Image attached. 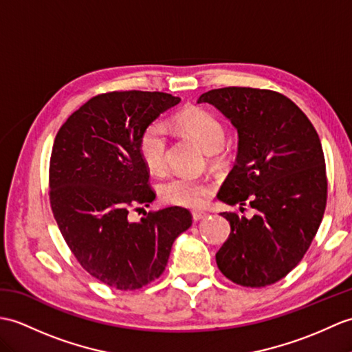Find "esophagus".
<instances>
[{"mask_svg": "<svg viewBox=\"0 0 352 352\" xmlns=\"http://www.w3.org/2000/svg\"><path fill=\"white\" fill-rule=\"evenodd\" d=\"M206 216H207V213H204V211H198V210L192 211V217H193L195 222H198V220L204 219V217H206Z\"/></svg>", "mask_w": 352, "mask_h": 352, "instance_id": "34e87169", "label": "esophagus"}]
</instances>
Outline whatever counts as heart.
<instances>
[{"label":"heart","instance_id":"1","mask_svg":"<svg viewBox=\"0 0 352 352\" xmlns=\"http://www.w3.org/2000/svg\"><path fill=\"white\" fill-rule=\"evenodd\" d=\"M175 126L206 153H216L225 144V127L208 111L199 108L184 109L175 117ZM166 129L162 122L154 121L142 130L138 141L139 156L146 169H150L151 173H162L166 162ZM211 192H213V184L210 183V179L187 175L170 177L159 186V195L163 202L187 208L199 207Z\"/></svg>","mask_w":352,"mask_h":352}]
</instances>
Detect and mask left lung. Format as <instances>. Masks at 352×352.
Listing matches in <instances>:
<instances>
[{"instance_id":"1","label":"left lung","mask_w":352,"mask_h":352,"mask_svg":"<svg viewBox=\"0 0 352 352\" xmlns=\"http://www.w3.org/2000/svg\"><path fill=\"white\" fill-rule=\"evenodd\" d=\"M239 132V154L217 198L240 210L222 216L231 234L216 253L220 272L236 285L263 288L296 267L312 244L327 204L325 160L320 136L287 96L249 87L204 93Z\"/></svg>"}]
</instances>
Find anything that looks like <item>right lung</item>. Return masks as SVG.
<instances>
[{
  "instance_id": "add662e5",
  "label": "right lung",
  "mask_w": 352,
  "mask_h": 352,
  "mask_svg": "<svg viewBox=\"0 0 352 352\" xmlns=\"http://www.w3.org/2000/svg\"><path fill=\"white\" fill-rule=\"evenodd\" d=\"M179 97L159 91H112L89 99L55 136L49 163V201L72 253L111 288L135 291L165 272L177 236L192 214L182 207L130 210L156 198L150 169L139 156L142 130Z\"/></svg>"
}]
</instances>
